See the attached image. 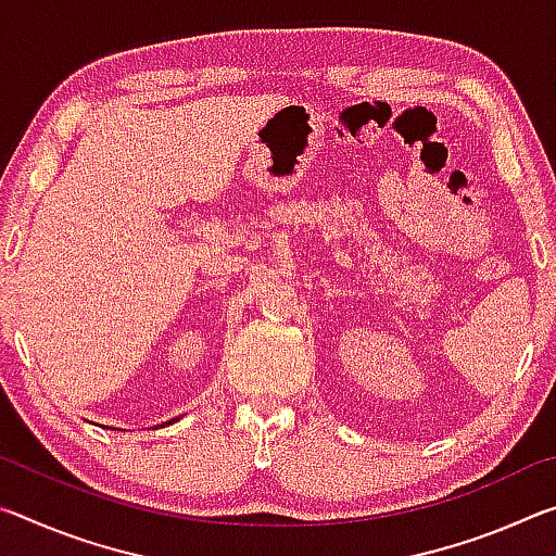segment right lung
<instances>
[{
	"label": "right lung",
	"mask_w": 556,
	"mask_h": 556,
	"mask_svg": "<svg viewBox=\"0 0 556 556\" xmlns=\"http://www.w3.org/2000/svg\"><path fill=\"white\" fill-rule=\"evenodd\" d=\"M172 421H176V419H172ZM172 421H166V425H172Z\"/></svg>",
	"instance_id": "1"
}]
</instances>
